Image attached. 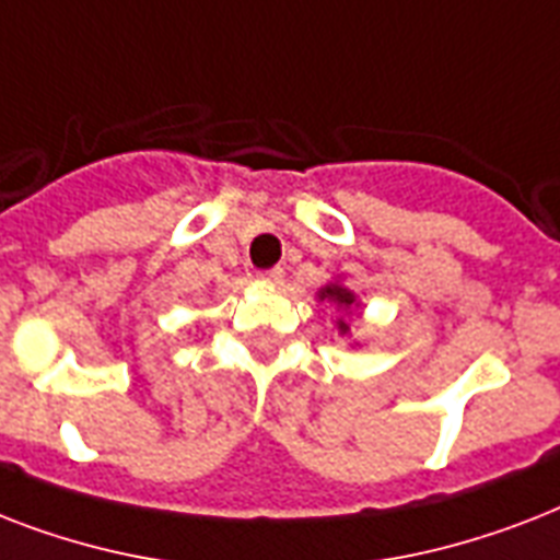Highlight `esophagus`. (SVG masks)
I'll use <instances>...</instances> for the list:
<instances>
[{"mask_svg": "<svg viewBox=\"0 0 560 560\" xmlns=\"http://www.w3.org/2000/svg\"><path fill=\"white\" fill-rule=\"evenodd\" d=\"M264 281H267V284H270V288H279L281 281H284V272H281V270L264 272Z\"/></svg>", "mask_w": 560, "mask_h": 560, "instance_id": "1", "label": "esophagus"}]
</instances>
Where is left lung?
Segmentation results:
<instances>
[{
	"label": "left lung",
	"instance_id": "obj_1",
	"mask_svg": "<svg viewBox=\"0 0 560 560\" xmlns=\"http://www.w3.org/2000/svg\"><path fill=\"white\" fill-rule=\"evenodd\" d=\"M316 299L319 302H325V305H331L334 311H337V331H340V337H351V323H349V314L351 311H358L360 307V299L354 290H349L346 284H342V279H334L328 281V284H323V288L316 290Z\"/></svg>",
	"mask_w": 560,
	"mask_h": 560
}]
</instances>
